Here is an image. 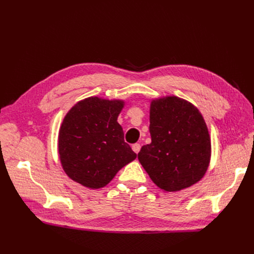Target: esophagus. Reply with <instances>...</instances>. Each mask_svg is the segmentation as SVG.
I'll use <instances>...</instances> for the list:
<instances>
[{
  "instance_id": "obj_1",
  "label": "esophagus",
  "mask_w": 254,
  "mask_h": 254,
  "mask_svg": "<svg viewBox=\"0 0 254 254\" xmlns=\"http://www.w3.org/2000/svg\"><path fill=\"white\" fill-rule=\"evenodd\" d=\"M140 149H141V145H140L139 143H135V144L132 145V150H133L135 153L139 152Z\"/></svg>"
}]
</instances>
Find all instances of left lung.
<instances>
[{"label": "left lung", "mask_w": 254, "mask_h": 254, "mask_svg": "<svg viewBox=\"0 0 254 254\" xmlns=\"http://www.w3.org/2000/svg\"><path fill=\"white\" fill-rule=\"evenodd\" d=\"M151 143L137 159L158 188L177 191L200 180L211 159V137L201 113L186 99H152L149 111Z\"/></svg>", "instance_id": "obj_1"}]
</instances>
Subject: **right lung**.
<instances>
[{
	"mask_svg": "<svg viewBox=\"0 0 254 254\" xmlns=\"http://www.w3.org/2000/svg\"><path fill=\"white\" fill-rule=\"evenodd\" d=\"M124 104L91 96L66 113L59 129L58 152L64 171L75 182L93 190L104 188L136 158L118 123Z\"/></svg>",
	"mask_w": 254,
	"mask_h": 254,
	"instance_id": "add662e5",
	"label": "right lung"
}]
</instances>
